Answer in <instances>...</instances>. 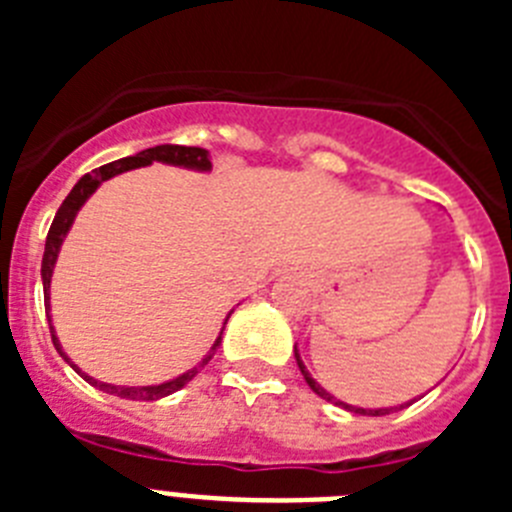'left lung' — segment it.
Instances as JSON below:
<instances>
[{"label": "left lung", "mask_w": 512, "mask_h": 512, "mask_svg": "<svg viewBox=\"0 0 512 512\" xmlns=\"http://www.w3.org/2000/svg\"><path fill=\"white\" fill-rule=\"evenodd\" d=\"M295 359H297V366H300V372H302V377H305V382L310 384V390L315 392V395L318 397H323V400H328V402H333V405H341V408H346V410H351V413H359V415H390L392 410H402L405 408V405H400V408H379V410H366V408H354V405H346V402H341V400H336V397L330 395V392H325L323 387H320L318 382H315V379L310 377V374H307V369H305V364H302V359H300V354H297V348H295ZM410 405V402H408Z\"/></svg>", "instance_id": "left-lung-1"}]
</instances>
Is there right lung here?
Here are the masks:
<instances>
[{"label":"right lung","mask_w":512,"mask_h":512,"mask_svg":"<svg viewBox=\"0 0 512 512\" xmlns=\"http://www.w3.org/2000/svg\"><path fill=\"white\" fill-rule=\"evenodd\" d=\"M153 161H164V164L187 166V169H200V171H207L212 166L210 158H207L205 148H197V146H156V148H146V151L135 153V156L120 158V161H112V164H104V166H99V169H94L92 174L81 176L79 182L74 184V189L69 192V197L63 200L61 207H58L56 217H53V223H51V230H48V238H45L43 269H40V274H43L45 312H48V287H51V274H53V264H56V259H58V248H61L66 233H69V228H71V223H74V217H76V212H79V207L84 205L89 197H92V192L102 182L112 179L115 174H122V171H130V169H138V166L153 164ZM220 336H223V333H220ZM51 338H53V346L58 348V354L69 361V356L61 351V343H58L56 333H53V325H51ZM217 346H220V338L212 343L210 354H207L205 359L200 361V364L194 366V369H189L187 374H182V377H176V379H171V382H164V384H151V387H117V384H104V382H97V379L87 377L84 372H79V366L71 364V361H69V364L74 366L76 372L87 379L89 384L99 387L102 392H110V395L125 397V400H158V397L171 395V392L182 390L187 382H192L194 374L200 372L202 366H205L207 361L215 356Z\"/></svg>","instance_id":"right-lung-1"}]
</instances>
